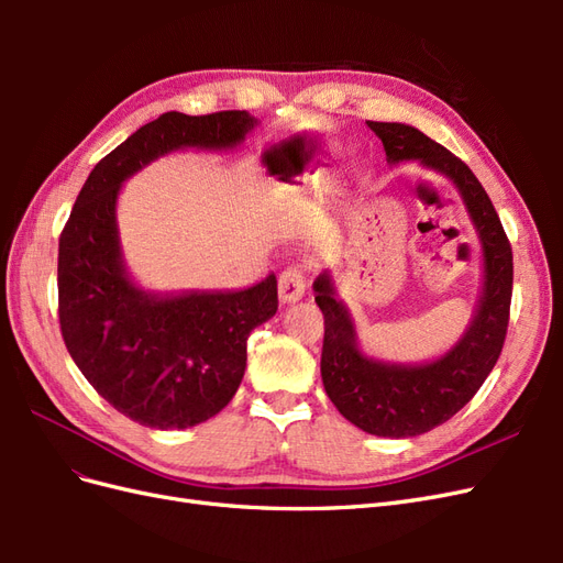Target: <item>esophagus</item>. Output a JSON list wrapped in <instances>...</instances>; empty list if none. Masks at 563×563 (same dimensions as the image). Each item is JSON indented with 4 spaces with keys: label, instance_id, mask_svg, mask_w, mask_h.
Segmentation results:
<instances>
[{
    "label": "esophagus",
    "instance_id": "1",
    "mask_svg": "<svg viewBox=\"0 0 563 563\" xmlns=\"http://www.w3.org/2000/svg\"><path fill=\"white\" fill-rule=\"evenodd\" d=\"M305 269L300 265H291L286 267L282 275H279V284H277V291H279V300L282 302H296L305 296Z\"/></svg>",
    "mask_w": 563,
    "mask_h": 563
}]
</instances>
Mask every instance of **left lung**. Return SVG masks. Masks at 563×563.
Returning <instances> with one entry per match:
<instances>
[{"instance_id": "obj_1", "label": "left lung", "mask_w": 563, "mask_h": 563, "mask_svg": "<svg viewBox=\"0 0 563 563\" xmlns=\"http://www.w3.org/2000/svg\"><path fill=\"white\" fill-rule=\"evenodd\" d=\"M366 124L383 141L389 164L413 159L453 180L484 255V286L467 331L439 360L416 366L366 356L356 343L350 310L335 296L331 272H321L314 282V302L323 314L321 380L329 399L360 430L404 439L453 418L496 366L512 302V246L486 190L465 162L408 124Z\"/></svg>"}]
</instances>
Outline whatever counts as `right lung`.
I'll return each mask as SVG.
<instances>
[{
	"instance_id": "1",
	"label": "right lung",
	"mask_w": 563,
	"mask_h": 563,
	"mask_svg": "<svg viewBox=\"0 0 563 563\" xmlns=\"http://www.w3.org/2000/svg\"><path fill=\"white\" fill-rule=\"evenodd\" d=\"M255 124L246 110L164 112L96 164L60 232L65 347L98 395L145 428L185 430L223 411L244 378L251 331L277 312V277L242 291H145L119 246V190L168 152L232 150Z\"/></svg>"
}]
</instances>
